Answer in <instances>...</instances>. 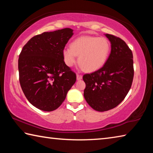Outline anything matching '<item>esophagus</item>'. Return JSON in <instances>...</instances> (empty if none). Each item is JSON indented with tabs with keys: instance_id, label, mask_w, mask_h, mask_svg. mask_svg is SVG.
Masks as SVG:
<instances>
[{
	"instance_id": "obj_1",
	"label": "esophagus",
	"mask_w": 153,
	"mask_h": 153,
	"mask_svg": "<svg viewBox=\"0 0 153 153\" xmlns=\"http://www.w3.org/2000/svg\"><path fill=\"white\" fill-rule=\"evenodd\" d=\"M76 77H77V80H80V79H82V75L77 74Z\"/></svg>"
}]
</instances>
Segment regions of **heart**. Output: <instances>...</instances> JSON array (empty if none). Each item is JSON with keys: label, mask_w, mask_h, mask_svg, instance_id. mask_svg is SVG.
I'll list each match as a JSON object with an SVG mask.
<instances>
[{"label": "heart", "mask_w": 153, "mask_h": 153, "mask_svg": "<svg viewBox=\"0 0 153 153\" xmlns=\"http://www.w3.org/2000/svg\"><path fill=\"white\" fill-rule=\"evenodd\" d=\"M110 53V44L104 37L84 36L76 38L71 42L70 48H65L63 57L65 63L72 67L77 62L85 71H97L105 64Z\"/></svg>", "instance_id": "heart-1"}]
</instances>
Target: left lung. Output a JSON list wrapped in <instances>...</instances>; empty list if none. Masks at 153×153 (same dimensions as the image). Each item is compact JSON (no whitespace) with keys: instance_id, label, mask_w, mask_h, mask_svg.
Returning <instances> with one entry per match:
<instances>
[{"instance_id":"left-lung-1","label":"left lung","mask_w":153,"mask_h":153,"mask_svg":"<svg viewBox=\"0 0 153 153\" xmlns=\"http://www.w3.org/2000/svg\"><path fill=\"white\" fill-rule=\"evenodd\" d=\"M111 45L110 55L100 69L85 74L84 96L95 111L103 112L115 108L128 94L134 78L133 54L121 38L106 33Z\"/></svg>"}]
</instances>
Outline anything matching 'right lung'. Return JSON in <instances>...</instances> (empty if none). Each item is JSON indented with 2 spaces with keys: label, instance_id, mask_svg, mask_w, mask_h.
<instances>
[{
  "label": "right lung",
  "instance_id": "1",
  "mask_svg": "<svg viewBox=\"0 0 153 153\" xmlns=\"http://www.w3.org/2000/svg\"><path fill=\"white\" fill-rule=\"evenodd\" d=\"M73 31L64 28L36 35L21 52L18 60L21 87L28 101L40 110L53 111L60 107L76 81V74L63 57Z\"/></svg>",
  "mask_w": 153,
  "mask_h": 153
}]
</instances>
